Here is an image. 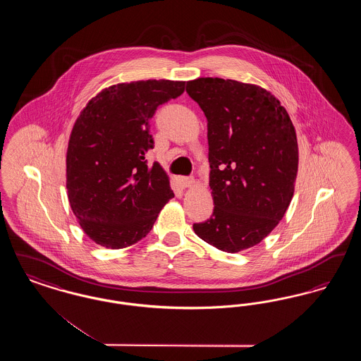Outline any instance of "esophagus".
Returning <instances> with one entry per match:
<instances>
[{
  "label": "esophagus",
  "instance_id": "esophagus-1",
  "mask_svg": "<svg viewBox=\"0 0 361 361\" xmlns=\"http://www.w3.org/2000/svg\"><path fill=\"white\" fill-rule=\"evenodd\" d=\"M180 184L183 188H190L195 184V178L193 177H181Z\"/></svg>",
  "mask_w": 361,
  "mask_h": 361
}]
</instances>
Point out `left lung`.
Returning <instances> with one entry per match:
<instances>
[{
	"label": "left lung",
	"mask_w": 361,
	"mask_h": 361,
	"mask_svg": "<svg viewBox=\"0 0 361 361\" xmlns=\"http://www.w3.org/2000/svg\"><path fill=\"white\" fill-rule=\"evenodd\" d=\"M207 118L214 212L193 224L202 240L238 253L264 240L291 203L298 140L284 106L257 85L224 78L187 82Z\"/></svg>",
	"instance_id": "obj_1"
}]
</instances>
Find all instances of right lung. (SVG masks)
<instances>
[{"label": "right lung", "mask_w": 361, "mask_h": 361, "mask_svg": "<svg viewBox=\"0 0 361 361\" xmlns=\"http://www.w3.org/2000/svg\"><path fill=\"white\" fill-rule=\"evenodd\" d=\"M184 81L147 80L109 86L81 111L70 134L66 188L86 235L109 249L145 238L172 197L158 162L150 119L158 105L183 94Z\"/></svg>", "instance_id": "right-lung-1"}]
</instances>
